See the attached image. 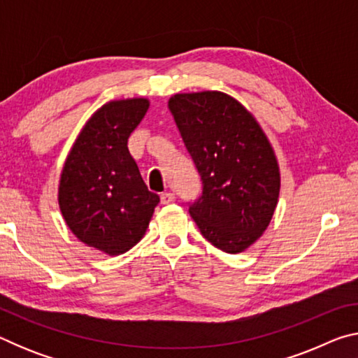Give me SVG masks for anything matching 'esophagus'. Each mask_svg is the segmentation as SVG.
I'll return each instance as SVG.
<instances>
[{
  "mask_svg": "<svg viewBox=\"0 0 358 358\" xmlns=\"http://www.w3.org/2000/svg\"><path fill=\"white\" fill-rule=\"evenodd\" d=\"M175 201V194L173 192H162L161 194V203H171Z\"/></svg>",
  "mask_w": 358,
  "mask_h": 358,
  "instance_id": "34e87169",
  "label": "esophagus"
}]
</instances>
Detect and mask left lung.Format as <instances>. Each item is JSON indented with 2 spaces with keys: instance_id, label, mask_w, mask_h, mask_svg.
<instances>
[{
  "instance_id": "1",
  "label": "left lung",
  "mask_w": 358,
  "mask_h": 358,
  "mask_svg": "<svg viewBox=\"0 0 358 358\" xmlns=\"http://www.w3.org/2000/svg\"><path fill=\"white\" fill-rule=\"evenodd\" d=\"M169 110L202 181L187 202L211 245L237 254L270 224L280 196L273 150L252 115L221 92L175 94Z\"/></svg>"
}]
</instances>
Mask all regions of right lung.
<instances>
[{"label": "right lung", "mask_w": 358, "mask_h": 358, "mask_svg": "<svg viewBox=\"0 0 358 358\" xmlns=\"http://www.w3.org/2000/svg\"><path fill=\"white\" fill-rule=\"evenodd\" d=\"M148 106L143 98L102 106L78 134L59 180L66 224L78 240L110 256L141 241L159 202L128 150Z\"/></svg>", "instance_id": "add662e5"}]
</instances>
